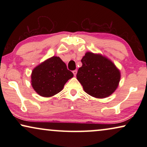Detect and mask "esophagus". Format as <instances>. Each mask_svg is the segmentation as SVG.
Returning a JSON list of instances; mask_svg holds the SVG:
<instances>
[{
    "instance_id": "obj_1",
    "label": "esophagus",
    "mask_w": 147,
    "mask_h": 147,
    "mask_svg": "<svg viewBox=\"0 0 147 147\" xmlns=\"http://www.w3.org/2000/svg\"><path fill=\"white\" fill-rule=\"evenodd\" d=\"M73 74H74V75L76 76V74H77V70H74V71H73Z\"/></svg>"
}]
</instances>
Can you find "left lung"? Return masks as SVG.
<instances>
[{
    "label": "left lung",
    "instance_id": "obj_1",
    "mask_svg": "<svg viewBox=\"0 0 147 147\" xmlns=\"http://www.w3.org/2000/svg\"><path fill=\"white\" fill-rule=\"evenodd\" d=\"M77 79L86 93L104 98L113 93L118 86L120 73L115 65L101 55L87 52L81 60Z\"/></svg>",
    "mask_w": 147,
    "mask_h": 147
}]
</instances>
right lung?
I'll use <instances>...</instances> for the list:
<instances>
[{
    "instance_id": "1",
    "label": "right lung",
    "mask_w": 147,
    "mask_h": 147,
    "mask_svg": "<svg viewBox=\"0 0 147 147\" xmlns=\"http://www.w3.org/2000/svg\"><path fill=\"white\" fill-rule=\"evenodd\" d=\"M74 76L59 57H52L37 66L31 74V85L40 96L50 97L63 90L65 84Z\"/></svg>"
}]
</instances>
